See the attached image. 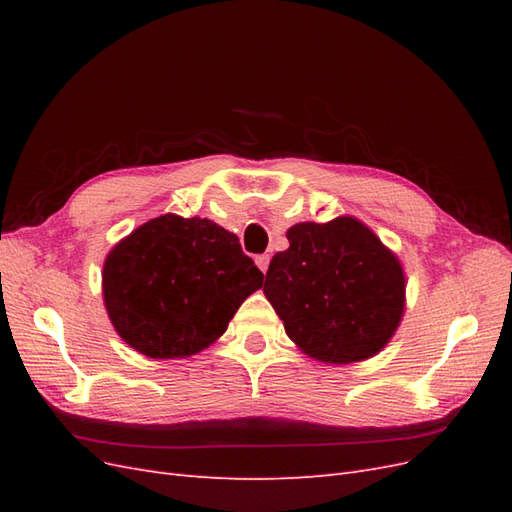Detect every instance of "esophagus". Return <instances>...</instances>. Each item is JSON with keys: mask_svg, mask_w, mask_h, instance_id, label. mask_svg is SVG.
I'll return each mask as SVG.
<instances>
[{"mask_svg": "<svg viewBox=\"0 0 512 512\" xmlns=\"http://www.w3.org/2000/svg\"><path fill=\"white\" fill-rule=\"evenodd\" d=\"M269 262H271V256H269V254H260V256H256V265H258V269H260L262 273H267V269H269Z\"/></svg>", "mask_w": 512, "mask_h": 512, "instance_id": "34e87169", "label": "esophagus"}]
</instances>
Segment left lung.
<instances>
[{"label":"left lung","instance_id":"obj_1","mask_svg":"<svg viewBox=\"0 0 512 512\" xmlns=\"http://www.w3.org/2000/svg\"><path fill=\"white\" fill-rule=\"evenodd\" d=\"M290 247L271 260L265 297L288 337L322 363L348 365L378 354L406 307L399 258L350 215L288 228Z\"/></svg>","mask_w":512,"mask_h":512}]
</instances>
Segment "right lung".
Returning a JSON list of instances; mask_svg holds the SVG:
<instances>
[{
    "label": "right lung",
    "mask_w": 512,
    "mask_h": 512,
    "mask_svg": "<svg viewBox=\"0 0 512 512\" xmlns=\"http://www.w3.org/2000/svg\"><path fill=\"white\" fill-rule=\"evenodd\" d=\"M262 280L237 235L207 218L166 213L108 252L102 294L130 348L149 359H183L213 344Z\"/></svg>",
    "instance_id": "1"
}]
</instances>
